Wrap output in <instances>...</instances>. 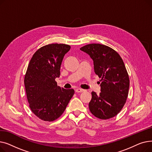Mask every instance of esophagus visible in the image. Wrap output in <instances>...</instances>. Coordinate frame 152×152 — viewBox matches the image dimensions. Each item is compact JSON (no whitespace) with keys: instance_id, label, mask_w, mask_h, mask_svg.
I'll return each mask as SVG.
<instances>
[{"instance_id":"34e87169","label":"esophagus","mask_w":152,"mask_h":152,"mask_svg":"<svg viewBox=\"0 0 152 152\" xmlns=\"http://www.w3.org/2000/svg\"><path fill=\"white\" fill-rule=\"evenodd\" d=\"M76 92H77V93H79V92H83L85 91L84 89H76L75 90Z\"/></svg>"}]
</instances>
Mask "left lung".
<instances>
[{
  "mask_svg": "<svg viewBox=\"0 0 152 152\" xmlns=\"http://www.w3.org/2000/svg\"><path fill=\"white\" fill-rule=\"evenodd\" d=\"M81 50L94 61L95 74L101 78L99 94L92 92L89 107L93 115L108 119L117 115L128 96L129 78L121 57L111 48L100 44H90Z\"/></svg>",
  "mask_w": 152,
  "mask_h": 152,
  "instance_id": "1",
  "label": "left lung"
}]
</instances>
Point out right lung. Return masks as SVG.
Here are the masks:
<instances>
[{"mask_svg": "<svg viewBox=\"0 0 152 152\" xmlns=\"http://www.w3.org/2000/svg\"><path fill=\"white\" fill-rule=\"evenodd\" d=\"M71 47L64 44H48L33 55L25 76V86L29 108L39 119L53 121L65 110L75 94L73 89L57 86L60 66Z\"/></svg>", "mask_w": 152, "mask_h": 152, "instance_id": "add662e5", "label": "right lung"}]
</instances>
